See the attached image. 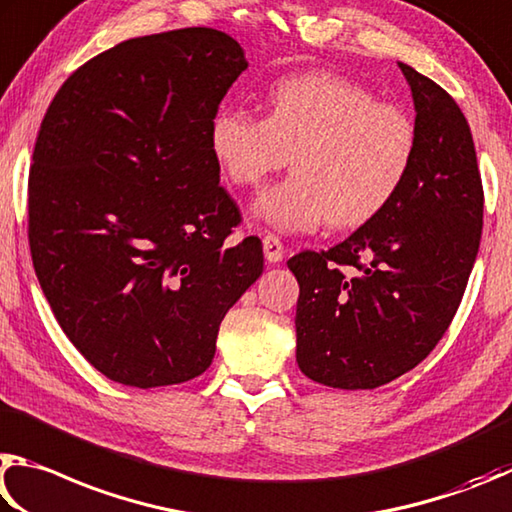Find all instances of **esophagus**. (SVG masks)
I'll list each match as a JSON object with an SVG mask.
<instances>
[{
  "label": "esophagus",
  "instance_id": "obj_1",
  "mask_svg": "<svg viewBox=\"0 0 512 512\" xmlns=\"http://www.w3.org/2000/svg\"><path fill=\"white\" fill-rule=\"evenodd\" d=\"M263 251H265L267 263H281L285 256L283 242L279 236H274V233H267V236L263 238Z\"/></svg>",
  "mask_w": 512,
  "mask_h": 512
}]
</instances>
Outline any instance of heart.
I'll return each mask as SVG.
<instances>
[{
	"label": "heart",
	"instance_id": "b5f03b06",
	"mask_svg": "<svg viewBox=\"0 0 512 512\" xmlns=\"http://www.w3.org/2000/svg\"><path fill=\"white\" fill-rule=\"evenodd\" d=\"M209 148L224 177L256 186L292 155L294 173L261 193L254 211L283 233L362 227L396 200L414 168L418 130L398 105L375 101L355 80L310 71L276 80L265 119L220 107Z\"/></svg>",
	"mask_w": 512,
	"mask_h": 512
}]
</instances>
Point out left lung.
Masks as SVG:
<instances>
[{
  "label": "left lung",
  "instance_id": "left-lung-1",
  "mask_svg": "<svg viewBox=\"0 0 512 512\" xmlns=\"http://www.w3.org/2000/svg\"><path fill=\"white\" fill-rule=\"evenodd\" d=\"M418 152L387 209L328 251H301L297 362L333 389H375L418 366L459 310L477 258L483 186L470 125L432 78L398 62Z\"/></svg>",
  "mask_w": 512,
  "mask_h": 512
}]
</instances>
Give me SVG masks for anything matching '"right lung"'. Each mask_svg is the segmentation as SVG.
I'll list each match as a JSON object with an SVG mask.
<instances>
[{
  "label": "right lung",
  "mask_w": 512,
  "mask_h": 512,
  "mask_svg": "<svg viewBox=\"0 0 512 512\" xmlns=\"http://www.w3.org/2000/svg\"><path fill=\"white\" fill-rule=\"evenodd\" d=\"M245 51L191 26L125 40L71 74L29 173V245L60 328L125 387L209 369L227 310L263 274V242L227 245L240 209L220 186L209 121Z\"/></svg>",
  "instance_id": "1"
}]
</instances>
